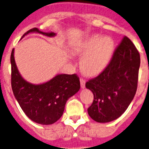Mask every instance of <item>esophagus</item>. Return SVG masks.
<instances>
[{"label": "esophagus", "instance_id": "34e87169", "mask_svg": "<svg viewBox=\"0 0 149 149\" xmlns=\"http://www.w3.org/2000/svg\"><path fill=\"white\" fill-rule=\"evenodd\" d=\"M80 82H81V88H84V87H85V80H84V78H81L80 79Z\"/></svg>", "mask_w": 149, "mask_h": 149}]
</instances>
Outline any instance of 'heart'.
<instances>
[{"label":"heart","instance_id":"heart-1","mask_svg":"<svg viewBox=\"0 0 149 149\" xmlns=\"http://www.w3.org/2000/svg\"><path fill=\"white\" fill-rule=\"evenodd\" d=\"M114 48L115 43L111 38L93 34L73 45L71 53L74 55H82V71L88 75H94L108 66Z\"/></svg>","mask_w":149,"mask_h":149}]
</instances>
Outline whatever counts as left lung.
<instances>
[{
  "label": "left lung",
  "mask_w": 149,
  "mask_h": 149,
  "mask_svg": "<svg viewBox=\"0 0 149 149\" xmlns=\"http://www.w3.org/2000/svg\"><path fill=\"white\" fill-rule=\"evenodd\" d=\"M139 67V52L130 39L124 37L105 69L85 84L94 95L88 108L94 121L111 122L125 111L136 93Z\"/></svg>",
  "instance_id": "1"
}]
</instances>
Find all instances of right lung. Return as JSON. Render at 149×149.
Wrapping results in <instances>:
<instances>
[{
    "instance_id": "add662e5",
    "label": "right lung",
    "mask_w": 149,
    "mask_h": 149,
    "mask_svg": "<svg viewBox=\"0 0 149 149\" xmlns=\"http://www.w3.org/2000/svg\"><path fill=\"white\" fill-rule=\"evenodd\" d=\"M34 32L47 37L56 35L54 32H43L34 27L26 32L22 38ZM14 53L13 49L10 55L11 87L21 109L36 123L46 125L54 123L62 116L68 99L79 91V78L75 74H61L43 84H31L21 77Z\"/></svg>"
}]
</instances>
